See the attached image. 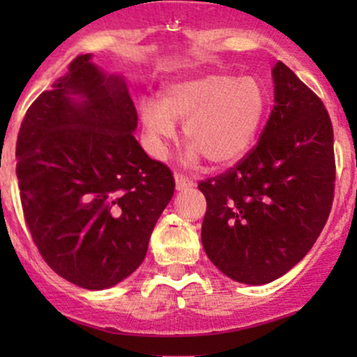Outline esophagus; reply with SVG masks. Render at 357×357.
Masks as SVG:
<instances>
[{
  "mask_svg": "<svg viewBox=\"0 0 357 357\" xmlns=\"http://www.w3.org/2000/svg\"><path fill=\"white\" fill-rule=\"evenodd\" d=\"M174 181H176V190H178V192H183V190H188L195 186V181H193V179L185 178L183 174H176Z\"/></svg>",
  "mask_w": 357,
  "mask_h": 357,
  "instance_id": "34e87169",
  "label": "esophagus"
}]
</instances>
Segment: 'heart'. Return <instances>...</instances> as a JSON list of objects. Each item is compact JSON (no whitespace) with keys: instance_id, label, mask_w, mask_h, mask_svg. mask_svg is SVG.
I'll return each mask as SVG.
<instances>
[{"instance_id":"heart-1","label":"heart","mask_w":357,"mask_h":357,"mask_svg":"<svg viewBox=\"0 0 357 357\" xmlns=\"http://www.w3.org/2000/svg\"><path fill=\"white\" fill-rule=\"evenodd\" d=\"M269 110V93L255 77L228 72H205L171 82L162 89L160 103H142V122L150 152L162 158L174 138V121L185 122L188 158L200 157L214 167H228L254 146Z\"/></svg>"}]
</instances>
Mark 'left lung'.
Returning a JSON list of instances; mask_svg holds the SVG:
<instances>
[{"instance_id": "1", "label": "left lung", "mask_w": 357, "mask_h": 357, "mask_svg": "<svg viewBox=\"0 0 357 357\" xmlns=\"http://www.w3.org/2000/svg\"><path fill=\"white\" fill-rule=\"evenodd\" d=\"M275 107L257 145L225 174L199 183L202 245L228 278L264 285L290 271L332 211L333 128L321 100L278 62Z\"/></svg>"}]
</instances>
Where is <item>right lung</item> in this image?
<instances>
[{"label":"right lung","mask_w":357,"mask_h":357,"mask_svg":"<svg viewBox=\"0 0 357 357\" xmlns=\"http://www.w3.org/2000/svg\"><path fill=\"white\" fill-rule=\"evenodd\" d=\"M121 75L79 55L29 107L17 138L24 218L46 264L103 290L138 269L174 193L169 167L145 153Z\"/></svg>","instance_id":"add662e5"}]
</instances>
